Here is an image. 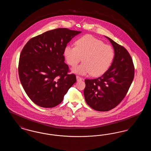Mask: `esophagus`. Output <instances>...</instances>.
<instances>
[{
	"instance_id": "obj_1",
	"label": "esophagus",
	"mask_w": 151,
	"mask_h": 151,
	"mask_svg": "<svg viewBox=\"0 0 151 151\" xmlns=\"http://www.w3.org/2000/svg\"><path fill=\"white\" fill-rule=\"evenodd\" d=\"M76 80H77L78 81H79L82 80V78L81 77L79 76H76Z\"/></svg>"
}]
</instances>
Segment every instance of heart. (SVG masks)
Instances as JSON below:
<instances>
[{"label": "heart", "instance_id": "obj_1", "mask_svg": "<svg viewBox=\"0 0 151 151\" xmlns=\"http://www.w3.org/2000/svg\"><path fill=\"white\" fill-rule=\"evenodd\" d=\"M64 56L67 63L73 68L72 72L81 75L91 73L93 76H99L106 72L111 64L114 51L113 47L91 35H86L75 42V47L66 46Z\"/></svg>", "mask_w": 151, "mask_h": 151}]
</instances>
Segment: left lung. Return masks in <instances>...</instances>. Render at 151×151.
I'll return each mask as SVG.
<instances>
[{
	"label": "left lung",
	"mask_w": 151,
	"mask_h": 151,
	"mask_svg": "<svg viewBox=\"0 0 151 151\" xmlns=\"http://www.w3.org/2000/svg\"><path fill=\"white\" fill-rule=\"evenodd\" d=\"M114 57L111 66L101 76L86 79L84 95L86 104L94 110L107 111L124 98L134 77V66L129 52L111 38Z\"/></svg>",
	"instance_id": "obj_1"
}]
</instances>
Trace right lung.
<instances>
[{"label": "right lung", "mask_w": 151, "mask_h": 151, "mask_svg": "<svg viewBox=\"0 0 151 151\" xmlns=\"http://www.w3.org/2000/svg\"><path fill=\"white\" fill-rule=\"evenodd\" d=\"M81 32L67 28L49 30L31 38L22 50L19 63L20 82L38 106H57L76 81L74 74L67 73L68 65L63 54L67 44Z\"/></svg>", "instance_id": "right-lung-1"}]
</instances>
